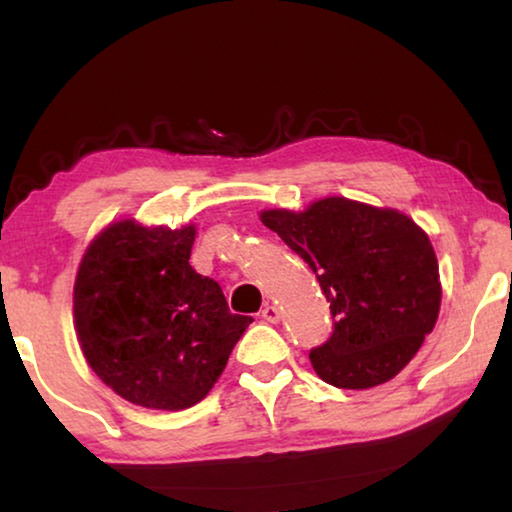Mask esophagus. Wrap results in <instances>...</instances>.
<instances>
[{
    "instance_id": "1",
    "label": "esophagus",
    "mask_w": 512,
    "mask_h": 512,
    "mask_svg": "<svg viewBox=\"0 0 512 512\" xmlns=\"http://www.w3.org/2000/svg\"><path fill=\"white\" fill-rule=\"evenodd\" d=\"M262 318L266 320V323H280V309H277L275 305H266L262 309Z\"/></svg>"
}]
</instances>
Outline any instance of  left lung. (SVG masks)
<instances>
[{"label": "left lung", "mask_w": 512, "mask_h": 512, "mask_svg": "<svg viewBox=\"0 0 512 512\" xmlns=\"http://www.w3.org/2000/svg\"><path fill=\"white\" fill-rule=\"evenodd\" d=\"M259 219L316 273L334 332L309 352L316 375L363 391L393 379L438 320V259L418 223L391 207L343 196Z\"/></svg>", "instance_id": "8db88e82"}]
</instances>
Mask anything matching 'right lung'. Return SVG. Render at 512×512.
I'll use <instances>...</instances> for the list:
<instances>
[{
    "instance_id": "add662e5",
    "label": "right lung",
    "mask_w": 512,
    "mask_h": 512,
    "mask_svg": "<svg viewBox=\"0 0 512 512\" xmlns=\"http://www.w3.org/2000/svg\"><path fill=\"white\" fill-rule=\"evenodd\" d=\"M192 223L121 219L85 250L74 282V327L103 384L144 409L183 411L203 400L250 316L230 314L219 284L189 255Z\"/></svg>"
}]
</instances>
